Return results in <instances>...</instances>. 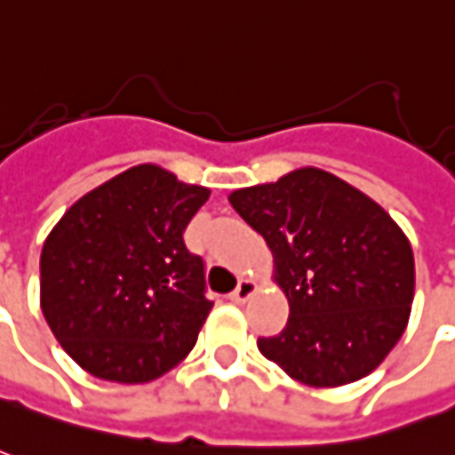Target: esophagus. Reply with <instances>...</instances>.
I'll return each mask as SVG.
<instances>
[{"label":"esophagus","instance_id":"34e87169","mask_svg":"<svg viewBox=\"0 0 455 455\" xmlns=\"http://www.w3.org/2000/svg\"><path fill=\"white\" fill-rule=\"evenodd\" d=\"M256 291V283L249 279H241L239 281V286L234 289V291L228 293V299L234 301V304H243V301H249V296Z\"/></svg>","mask_w":455,"mask_h":455}]
</instances>
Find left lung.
<instances>
[{
  "label": "left lung",
  "mask_w": 455,
  "mask_h": 455,
  "mask_svg": "<svg viewBox=\"0 0 455 455\" xmlns=\"http://www.w3.org/2000/svg\"><path fill=\"white\" fill-rule=\"evenodd\" d=\"M274 251L289 299L283 331L259 351L306 386H344L376 369L409 323L413 251L396 221L339 176L296 169L228 196Z\"/></svg>",
  "instance_id": "left-lung-1"
}]
</instances>
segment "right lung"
I'll return each instance as SVG.
<instances>
[{
  "label": "right lung",
  "instance_id": "1",
  "mask_svg": "<svg viewBox=\"0 0 455 455\" xmlns=\"http://www.w3.org/2000/svg\"><path fill=\"white\" fill-rule=\"evenodd\" d=\"M209 188L141 164L89 191L42 249V311L92 376L147 383L196 344L214 301L184 231Z\"/></svg>",
  "mask_w": 455,
  "mask_h": 455
}]
</instances>
